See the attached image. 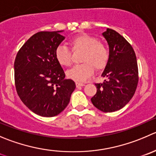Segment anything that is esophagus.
I'll list each match as a JSON object with an SVG mask.
<instances>
[{
    "label": "esophagus",
    "mask_w": 156,
    "mask_h": 156,
    "mask_svg": "<svg viewBox=\"0 0 156 156\" xmlns=\"http://www.w3.org/2000/svg\"><path fill=\"white\" fill-rule=\"evenodd\" d=\"M84 83H80V82H76V87H82L84 86Z\"/></svg>",
    "instance_id": "esophagus-1"
}]
</instances>
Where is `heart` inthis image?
I'll list each match as a JSON object with an SVG mask.
<instances>
[{
    "instance_id": "obj_1",
    "label": "heart",
    "mask_w": 156,
    "mask_h": 156,
    "mask_svg": "<svg viewBox=\"0 0 156 156\" xmlns=\"http://www.w3.org/2000/svg\"><path fill=\"white\" fill-rule=\"evenodd\" d=\"M73 51H82L81 61L83 63L75 66L67 72V76L76 81H83L91 76L94 71L101 70L107 66L109 51L105 45L98 39L88 34H79L70 40ZM57 62L62 66H69L72 63V53L64 45H59L55 50Z\"/></svg>"
}]
</instances>
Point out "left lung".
Listing matches in <instances>:
<instances>
[{"label":"left lung","instance_id":"1","mask_svg":"<svg viewBox=\"0 0 156 156\" xmlns=\"http://www.w3.org/2000/svg\"><path fill=\"white\" fill-rule=\"evenodd\" d=\"M109 45V60L101 76L107 79L95 84L97 93L92 104L105 113L123 108L135 94L138 84V66L132 46L117 32L107 28L102 33Z\"/></svg>","mask_w":156,"mask_h":156}]
</instances>
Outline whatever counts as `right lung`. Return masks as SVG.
Here are the masks:
<instances>
[{
  "mask_svg": "<svg viewBox=\"0 0 156 156\" xmlns=\"http://www.w3.org/2000/svg\"><path fill=\"white\" fill-rule=\"evenodd\" d=\"M62 31H41L20 48L14 62L18 96L36 114L51 117L59 114L70 101L75 83L66 79L55 50L65 40Z\"/></svg>",
  "mask_w": 156,
  "mask_h": 156,
  "instance_id": "obj_1",
  "label": "right lung"
}]
</instances>
